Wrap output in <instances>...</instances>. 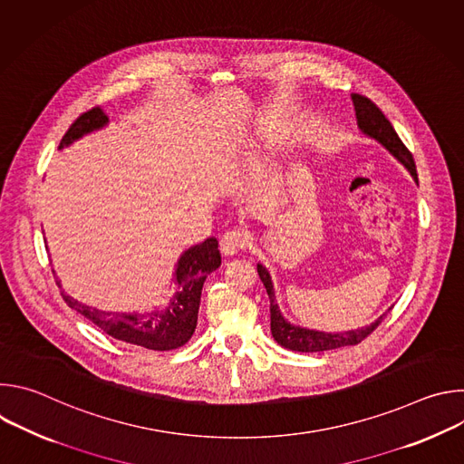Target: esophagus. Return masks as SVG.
Wrapping results in <instances>:
<instances>
[{
  "label": "esophagus",
  "mask_w": 464,
  "mask_h": 464,
  "mask_svg": "<svg viewBox=\"0 0 464 464\" xmlns=\"http://www.w3.org/2000/svg\"><path fill=\"white\" fill-rule=\"evenodd\" d=\"M249 238H251V235L246 229L226 231L222 235V238H220V249H222L224 255L233 256V255H237L238 251H242L249 244Z\"/></svg>",
  "instance_id": "34e87169"
}]
</instances>
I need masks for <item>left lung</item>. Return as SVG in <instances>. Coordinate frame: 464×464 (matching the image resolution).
I'll return each instance as SVG.
<instances>
[{
    "instance_id": "1",
    "label": "left lung",
    "mask_w": 464,
    "mask_h": 464,
    "mask_svg": "<svg viewBox=\"0 0 464 464\" xmlns=\"http://www.w3.org/2000/svg\"><path fill=\"white\" fill-rule=\"evenodd\" d=\"M353 104H354V111H356V121H358V128L362 130V134L378 141L396 161H401L408 172L413 176V179L419 183L417 178V167H415V160L411 156V152L406 149V145L401 141L399 134H396L392 124L387 121V117L382 113V110L369 101L363 95L353 93L351 95ZM256 272L260 281L266 286L268 297H270V319H272V336L274 340L290 351H297V353H323V351H334V349H342V347H349V345H356L360 343L363 338H367L372 330L380 324V321L385 317L387 312H383L378 319H374L371 324L356 328V330H345V333H323V330H314V328H306V326H299L290 323L279 304H277V297H276V290H274V281L272 276L268 272L266 266H262L258 262L256 264Z\"/></svg>"
}]
</instances>
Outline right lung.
<instances>
[{"mask_svg":"<svg viewBox=\"0 0 464 464\" xmlns=\"http://www.w3.org/2000/svg\"><path fill=\"white\" fill-rule=\"evenodd\" d=\"M108 122L110 119L102 108H93L82 113L65 131L58 150L68 149L92 131L102 130ZM220 264L222 256L217 238H208L202 244L185 249L172 274V283L176 286L174 295L169 304L154 308L152 312H108L88 306L63 292L62 297L70 308L82 314L115 340L152 351H172L185 345L194 334L204 283L211 272L220 268ZM56 285L60 288V281H56Z\"/></svg>","mask_w":464,"mask_h":464,"instance_id":"right-lung-1","label":"right lung"}]
</instances>
